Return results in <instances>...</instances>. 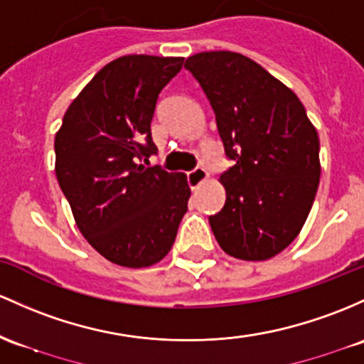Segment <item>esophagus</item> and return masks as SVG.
I'll list each match as a JSON object with an SVG mask.
<instances>
[{
	"instance_id": "obj_1",
	"label": "esophagus",
	"mask_w": 364,
	"mask_h": 364,
	"mask_svg": "<svg viewBox=\"0 0 364 364\" xmlns=\"http://www.w3.org/2000/svg\"><path fill=\"white\" fill-rule=\"evenodd\" d=\"M186 178H188V185L191 188H198V186L207 179V171L203 169V167H197V169L190 171Z\"/></svg>"
}]
</instances>
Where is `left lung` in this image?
I'll use <instances>...</instances> for the list:
<instances>
[{"label":"left lung","instance_id":"left-lung-1","mask_svg":"<svg viewBox=\"0 0 364 364\" xmlns=\"http://www.w3.org/2000/svg\"><path fill=\"white\" fill-rule=\"evenodd\" d=\"M209 98L233 166L219 181L225 207L209 223L221 249L266 261L301 233L319 185V138L301 100L257 62L235 51L186 58Z\"/></svg>","mask_w":364,"mask_h":364}]
</instances>
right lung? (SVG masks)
<instances>
[{
	"mask_svg": "<svg viewBox=\"0 0 364 364\" xmlns=\"http://www.w3.org/2000/svg\"><path fill=\"white\" fill-rule=\"evenodd\" d=\"M183 57L126 55L75 97L55 136V173L87 243L124 267L159 262L188 209L183 173L145 167L157 146L150 122Z\"/></svg>",
	"mask_w": 364,
	"mask_h": 364,
	"instance_id": "add662e5",
	"label": "right lung"
}]
</instances>
